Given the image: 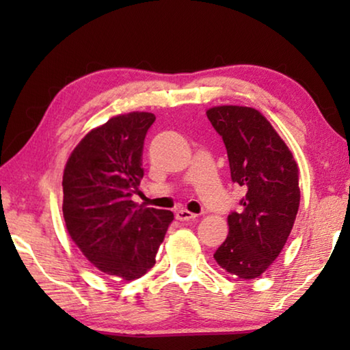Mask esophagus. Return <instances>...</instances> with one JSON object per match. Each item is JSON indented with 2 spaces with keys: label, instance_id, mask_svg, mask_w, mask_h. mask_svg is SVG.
Returning a JSON list of instances; mask_svg holds the SVG:
<instances>
[{
  "label": "esophagus",
  "instance_id": "obj_1",
  "mask_svg": "<svg viewBox=\"0 0 350 350\" xmlns=\"http://www.w3.org/2000/svg\"><path fill=\"white\" fill-rule=\"evenodd\" d=\"M194 217H198V215H194V213L188 211V210L176 211V219H177V221H189V219H194Z\"/></svg>",
  "mask_w": 350,
  "mask_h": 350
}]
</instances>
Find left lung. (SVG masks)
Wrapping results in <instances>:
<instances>
[{"instance_id": "obj_1", "label": "left lung", "mask_w": 350, "mask_h": 350, "mask_svg": "<svg viewBox=\"0 0 350 350\" xmlns=\"http://www.w3.org/2000/svg\"><path fill=\"white\" fill-rule=\"evenodd\" d=\"M227 148L232 180L245 189L241 208L228 215V236L216 262L242 280L264 273L286 245L299 206L298 165L259 111L215 106L206 111Z\"/></svg>"}]
</instances>
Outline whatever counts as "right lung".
I'll return each mask as SVG.
<instances>
[{
    "label": "right lung",
    "instance_id": "right-lung-1",
    "mask_svg": "<svg viewBox=\"0 0 350 350\" xmlns=\"http://www.w3.org/2000/svg\"><path fill=\"white\" fill-rule=\"evenodd\" d=\"M151 112L109 118L81 139L63 173L68 233L92 265L131 281L156 264L174 215L131 200L144 177L142 152Z\"/></svg>",
    "mask_w": 350,
    "mask_h": 350
}]
</instances>
